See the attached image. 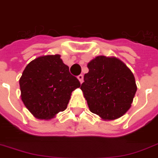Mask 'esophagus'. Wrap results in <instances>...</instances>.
Listing matches in <instances>:
<instances>
[{
    "label": "esophagus",
    "mask_w": 158,
    "mask_h": 158,
    "mask_svg": "<svg viewBox=\"0 0 158 158\" xmlns=\"http://www.w3.org/2000/svg\"><path fill=\"white\" fill-rule=\"evenodd\" d=\"M77 78H78V80L80 81V82L81 83H82V81H83V75H79V76H78L77 77Z\"/></svg>",
    "instance_id": "obj_1"
}]
</instances>
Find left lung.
<instances>
[{
	"label": "left lung",
	"instance_id": "obj_1",
	"mask_svg": "<svg viewBox=\"0 0 158 158\" xmlns=\"http://www.w3.org/2000/svg\"><path fill=\"white\" fill-rule=\"evenodd\" d=\"M81 89L90 111L113 120L128 111L137 92L133 74L123 61L99 56L87 64Z\"/></svg>",
	"mask_w": 158,
	"mask_h": 158
}]
</instances>
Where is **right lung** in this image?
<instances>
[{
	"label": "right lung",
	"mask_w": 158,
	"mask_h": 158,
	"mask_svg": "<svg viewBox=\"0 0 158 158\" xmlns=\"http://www.w3.org/2000/svg\"><path fill=\"white\" fill-rule=\"evenodd\" d=\"M60 57L52 55L35 58L26 66L19 81L21 100L39 119H51L66 110L72 92L81 86Z\"/></svg>",
	"instance_id": "1"
}]
</instances>
